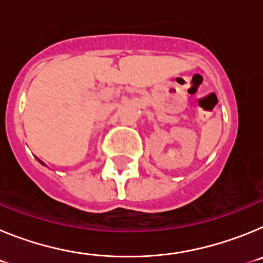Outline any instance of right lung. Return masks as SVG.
Listing matches in <instances>:
<instances>
[{
    "label": "right lung",
    "mask_w": 263,
    "mask_h": 263,
    "mask_svg": "<svg viewBox=\"0 0 263 263\" xmlns=\"http://www.w3.org/2000/svg\"><path fill=\"white\" fill-rule=\"evenodd\" d=\"M41 163H42V164H43V162H41Z\"/></svg>",
    "instance_id": "add662e5"
}]
</instances>
